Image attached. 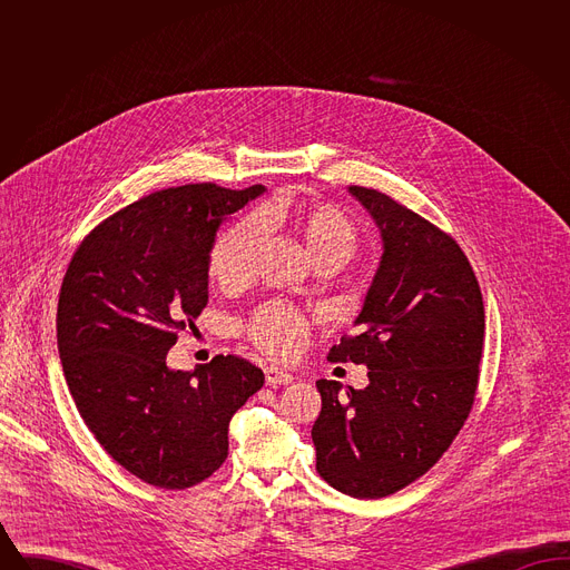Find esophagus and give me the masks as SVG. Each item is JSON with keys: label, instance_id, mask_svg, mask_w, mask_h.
I'll return each mask as SVG.
<instances>
[{"label": "esophagus", "instance_id": "obj_1", "mask_svg": "<svg viewBox=\"0 0 570 570\" xmlns=\"http://www.w3.org/2000/svg\"><path fill=\"white\" fill-rule=\"evenodd\" d=\"M293 380L295 379H293L288 372H284V370H277V367H267V370H265V382H267L269 386L291 384Z\"/></svg>", "mask_w": 570, "mask_h": 570}]
</instances>
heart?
<instances>
[{"instance_id":"b5f03b06","label":"heart","mask_w":570,"mask_h":570,"mask_svg":"<svg viewBox=\"0 0 570 570\" xmlns=\"http://www.w3.org/2000/svg\"><path fill=\"white\" fill-rule=\"evenodd\" d=\"M258 228L286 230L312 263L321 258L346 261L356 239L353 222L331 205L273 200L254 214V222L244 219L217 237L209 254V275L217 286L233 291L249 279ZM247 333L263 353L284 358L303 348L307 323L288 305L269 303L252 316Z\"/></svg>"}]
</instances>
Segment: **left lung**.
<instances>
[{
  "label": "left lung",
  "instance_id": "left-lung-1",
  "mask_svg": "<svg viewBox=\"0 0 570 570\" xmlns=\"http://www.w3.org/2000/svg\"><path fill=\"white\" fill-rule=\"evenodd\" d=\"M348 191L372 216L382 256L328 361L365 365L370 384L340 393L318 380L316 470L353 498H384L423 476L460 434L474 402L485 307L474 272L446 233L379 190Z\"/></svg>",
  "mask_w": 570,
  "mask_h": 570
}]
</instances>
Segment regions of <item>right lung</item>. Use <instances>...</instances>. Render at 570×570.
<instances>
[{"mask_svg":"<svg viewBox=\"0 0 570 570\" xmlns=\"http://www.w3.org/2000/svg\"><path fill=\"white\" fill-rule=\"evenodd\" d=\"M265 186L191 184L149 194L96 226L75 252L57 305V351L85 425L140 481L186 489L228 455L233 414L265 384L217 354L191 372L166 354L209 301L219 224Z\"/></svg>","mask_w":570,"mask_h":570,"instance_id":"add662e5","label":"right lung"}]
</instances>
